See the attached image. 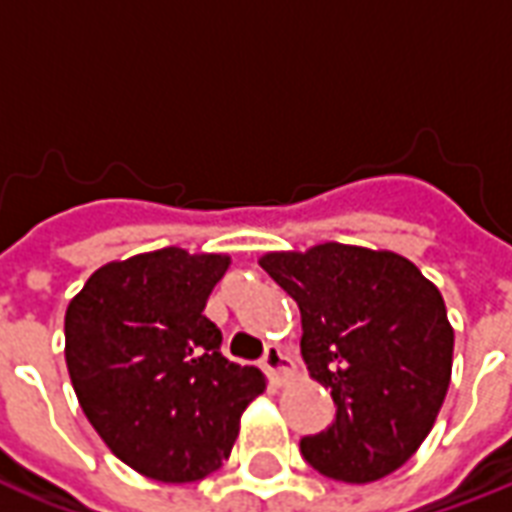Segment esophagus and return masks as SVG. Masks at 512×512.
<instances>
[{
	"label": "esophagus",
	"instance_id": "esophagus-1",
	"mask_svg": "<svg viewBox=\"0 0 512 512\" xmlns=\"http://www.w3.org/2000/svg\"><path fill=\"white\" fill-rule=\"evenodd\" d=\"M263 370L271 376L274 384L282 386L290 376H293V359H288L279 348H268L266 356H263Z\"/></svg>",
	"mask_w": 512,
	"mask_h": 512
}]
</instances>
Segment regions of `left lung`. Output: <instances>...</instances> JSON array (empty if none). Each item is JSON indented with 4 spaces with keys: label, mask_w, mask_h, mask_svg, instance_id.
Here are the masks:
<instances>
[{
    "label": "left lung",
    "mask_w": 512,
    "mask_h": 512,
    "mask_svg": "<svg viewBox=\"0 0 512 512\" xmlns=\"http://www.w3.org/2000/svg\"><path fill=\"white\" fill-rule=\"evenodd\" d=\"M257 263L299 304L304 365L337 406L301 455L343 483L400 469L450 389L455 332L439 288L397 252L334 241Z\"/></svg>",
    "instance_id": "obj_1"
}]
</instances>
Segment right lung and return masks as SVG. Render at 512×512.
<instances>
[{"instance_id":"add662e5","label":"right lung","mask_w":512,"mask_h":512,"mask_svg":"<svg viewBox=\"0 0 512 512\" xmlns=\"http://www.w3.org/2000/svg\"><path fill=\"white\" fill-rule=\"evenodd\" d=\"M230 255L180 246L112 260L65 310V362L84 417L117 458L158 483H194L233 450L266 376L222 356L205 318Z\"/></svg>"}]
</instances>
